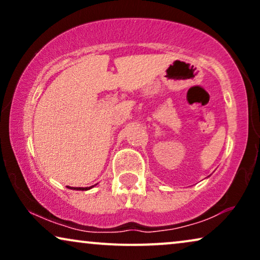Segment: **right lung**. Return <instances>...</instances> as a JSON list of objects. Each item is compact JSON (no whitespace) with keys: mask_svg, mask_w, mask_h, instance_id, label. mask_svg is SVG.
Listing matches in <instances>:
<instances>
[{"mask_svg":"<svg viewBox=\"0 0 260 260\" xmlns=\"http://www.w3.org/2000/svg\"><path fill=\"white\" fill-rule=\"evenodd\" d=\"M95 186V184H94ZM94 186H91V187H70V186H67V188H70V189H73V190H88V189H91L92 187H94Z\"/></svg>","mask_w":260,"mask_h":260,"instance_id":"obj_1","label":"right lung"}]
</instances>
